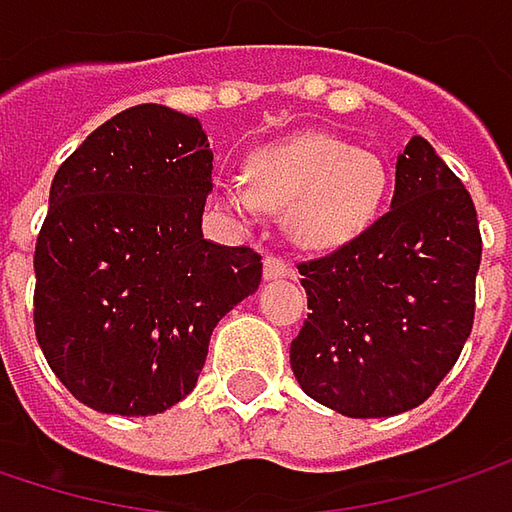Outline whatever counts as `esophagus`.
<instances>
[{
    "instance_id": "34e87169",
    "label": "esophagus",
    "mask_w": 512,
    "mask_h": 512,
    "mask_svg": "<svg viewBox=\"0 0 512 512\" xmlns=\"http://www.w3.org/2000/svg\"><path fill=\"white\" fill-rule=\"evenodd\" d=\"M263 278L266 281H278V278H292V266L281 257H266L263 260Z\"/></svg>"
}]
</instances>
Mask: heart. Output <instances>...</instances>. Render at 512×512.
<instances>
[{"label":"heart","mask_w":512,"mask_h":512,"mask_svg":"<svg viewBox=\"0 0 512 512\" xmlns=\"http://www.w3.org/2000/svg\"><path fill=\"white\" fill-rule=\"evenodd\" d=\"M382 159L342 138L307 133L263 147L249 159L243 179H228L217 199L252 217L260 208L284 211L289 240L307 252L345 246L371 226L385 199Z\"/></svg>","instance_id":"obj_1"}]
</instances>
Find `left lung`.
<instances>
[{
	"mask_svg": "<svg viewBox=\"0 0 512 512\" xmlns=\"http://www.w3.org/2000/svg\"><path fill=\"white\" fill-rule=\"evenodd\" d=\"M478 266L472 196L414 136L397 156L391 211L298 266L310 313L289 365L304 394L345 417H391L429 400L469 339Z\"/></svg>",
	"mask_w": 512,
	"mask_h": 512,
	"instance_id": "8db88e82",
	"label": "left lung"
}]
</instances>
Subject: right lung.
I'll use <instances>...</instances> for the list:
<instances>
[{
	"instance_id": "add662e5",
	"label": "right lung",
	"mask_w": 512,
	"mask_h": 512,
	"mask_svg": "<svg viewBox=\"0 0 512 512\" xmlns=\"http://www.w3.org/2000/svg\"><path fill=\"white\" fill-rule=\"evenodd\" d=\"M211 170L196 118L138 104L54 173L34 252V330L83 406L147 417L185 400L217 321L260 286L257 252L202 237Z\"/></svg>"
}]
</instances>
